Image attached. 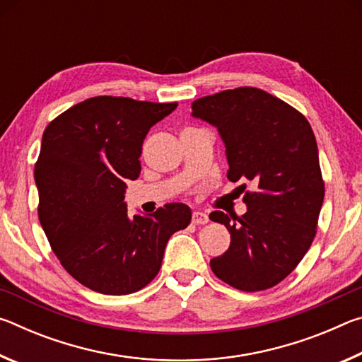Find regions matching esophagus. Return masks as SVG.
Masks as SVG:
<instances>
[{"label": "esophagus", "instance_id": "obj_1", "mask_svg": "<svg viewBox=\"0 0 362 362\" xmlns=\"http://www.w3.org/2000/svg\"><path fill=\"white\" fill-rule=\"evenodd\" d=\"M192 222L194 225H204L209 222V217H207V214H204V212H193Z\"/></svg>", "mask_w": 362, "mask_h": 362}]
</instances>
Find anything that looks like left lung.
Segmentation results:
<instances>
[{"label": "left lung", "instance_id": "8db88e82", "mask_svg": "<svg viewBox=\"0 0 362 362\" xmlns=\"http://www.w3.org/2000/svg\"><path fill=\"white\" fill-rule=\"evenodd\" d=\"M192 110L217 127L228 180L255 188L244 194V216H209L231 236L228 250L211 260L212 272L235 289H269L293 272L316 235L324 182L313 129L296 108L257 88L203 97Z\"/></svg>", "mask_w": 362, "mask_h": 362}]
</instances>
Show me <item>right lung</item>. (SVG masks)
Returning a JSON list of instances; mask_svg holds the SVG:
<instances>
[{
    "instance_id": "add662e5",
    "label": "right lung",
    "mask_w": 362,
    "mask_h": 362,
    "mask_svg": "<svg viewBox=\"0 0 362 362\" xmlns=\"http://www.w3.org/2000/svg\"><path fill=\"white\" fill-rule=\"evenodd\" d=\"M175 108L99 95L66 110L42 134L35 164L40 222L62 267L89 289L140 291L161 268L169 238L192 222L182 203L134 217L124 203L146 134Z\"/></svg>"
}]
</instances>
